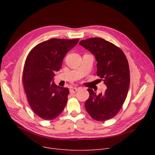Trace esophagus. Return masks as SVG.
Returning a JSON list of instances; mask_svg holds the SVG:
<instances>
[{
	"instance_id": "esophagus-1",
	"label": "esophagus",
	"mask_w": 155,
	"mask_h": 155,
	"mask_svg": "<svg viewBox=\"0 0 155 155\" xmlns=\"http://www.w3.org/2000/svg\"><path fill=\"white\" fill-rule=\"evenodd\" d=\"M77 90H78V88H77V87H73V88H70V92H71V93H75V92H77Z\"/></svg>"
}]
</instances>
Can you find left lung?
Returning a JSON list of instances; mask_svg holds the SVG:
<instances>
[{
    "label": "left lung",
    "mask_w": 155,
    "mask_h": 155,
    "mask_svg": "<svg viewBox=\"0 0 155 155\" xmlns=\"http://www.w3.org/2000/svg\"><path fill=\"white\" fill-rule=\"evenodd\" d=\"M79 45L95 56L97 76L103 80L107 89L99 95L91 88L85 107L96 120L105 121L116 116L126 100L130 83L126 57L120 48L101 38L80 41Z\"/></svg>",
    "instance_id": "1"
}]
</instances>
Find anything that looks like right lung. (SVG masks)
Instances as JSON below:
<instances>
[{
  "label": "right lung",
  "instance_id": "1",
  "mask_svg": "<svg viewBox=\"0 0 155 155\" xmlns=\"http://www.w3.org/2000/svg\"><path fill=\"white\" fill-rule=\"evenodd\" d=\"M79 39L53 38L36 45L24 64L22 82L28 103L37 116L46 120L58 117L68 100V88L57 86L53 77L64 57Z\"/></svg>",
  "mask_w": 155,
  "mask_h": 155
}]
</instances>
